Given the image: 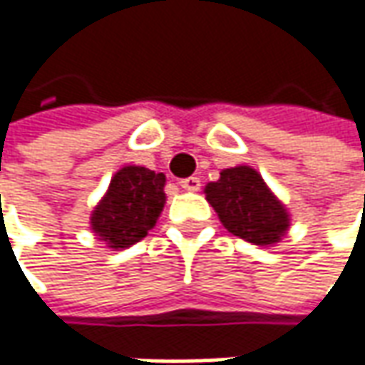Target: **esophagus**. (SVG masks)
I'll use <instances>...</instances> for the list:
<instances>
[{"instance_id": "esophagus-1", "label": "esophagus", "mask_w": 365, "mask_h": 365, "mask_svg": "<svg viewBox=\"0 0 365 365\" xmlns=\"http://www.w3.org/2000/svg\"><path fill=\"white\" fill-rule=\"evenodd\" d=\"M180 187L185 190H189V192H195V190L201 189V180L197 178V176H189V178H182L180 182H178Z\"/></svg>"}]
</instances>
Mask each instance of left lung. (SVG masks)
<instances>
[{"mask_svg": "<svg viewBox=\"0 0 365 365\" xmlns=\"http://www.w3.org/2000/svg\"><path fill=\"white\" fill-rule=\"evenodd\" d=\"M205 197L223 227L256 245H274L288 232L290 215L252 166L221 170L219 180L205 187Z\"/></svg>", "mask_w": 365, "mask_h": 365, "instance_id": "left-lung-1", "label": "left lung"}]
</instances>
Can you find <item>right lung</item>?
<instances>
[{"label":"right lung","instance_id":"right-lung-1","mask_svg":"<svg viewBox=\"0 0 365 365\" xmlns=\"http://www.w3.org/2000/svg\"><path fill=\"white\" fill-rule=\"evenodd\" d=\"M166 176L144 166L120 168L91 213L93 233L111 250L130 247L156 225L166 195Z\"/></svg>","mask_w":365,"mask_h":365}]
</instances>
